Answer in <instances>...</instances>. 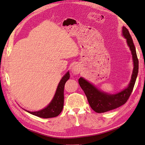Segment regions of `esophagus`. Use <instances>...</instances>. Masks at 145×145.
I'll return each mask as SVG.
<instances>
[{"label":"esophagus","instance_id":"34e87169","mask_svg":"<svg viewBox=\"0 0 145 145\" xmlns=\"http://www.w3.org/2000/svg\"><path fill=\"white\" fill-rule=\"evenodd\" d=\"M72 72L74 74H77L80 72V68L78 66V65H74V66H73L72 69Z\"/></svg>","mask_w":145,"mask_h":145}]
</instances>
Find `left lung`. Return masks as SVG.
Returning a JSON list of instances; mask_svg holds the SVG:
<instances>
[{"label":"left lung","instance_id":"left-lung-1","mask_svg":"<svg viewBox=\"0 0 145 145\" xmlns=\"http://www.w3.org/2000/svg\"><path fill=\"white\" fill-rule=\"evenodd\" d=\"M122 34L127 39L128 45L131 51L134 62V70L128 87L117 94L109 95L97 89L82 78H80L78 80L79 86L84 91L91 108L98 113H105L125 104L131 94L136 81L138 71V59L136 50L131 36L128 29L124 26L122 27Z\"/></svg>","mask_w":145,"mask_h":145}]
</instances>
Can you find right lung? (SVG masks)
Listing matches in <instances>:
<instances>
[{
    "instance_id": "right-lung-1",
    "label": "right lung",
    "mask_w": 145,
    "mask_h": 145,
    "mask_svg": "<svg viewBox=\"0 0 145 145\" xmlns=\"http://www.w3.org/2000/svg\"><path fill=\"white\" fill-rule=\"evenodd\" d=\"M69 78L70 74L69 72H67L60 81L53 99L47 107L39 111L31 112L26 111L32 114L42 118H51L58 116L63 108L64 86Z\"/></svg>"
}]
</instances>
